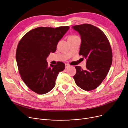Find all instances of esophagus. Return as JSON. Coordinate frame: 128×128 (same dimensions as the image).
I'll list each match as a JSON object with an SVG mask.
<instances>
[{
  "label": "esophagus",
  "mask_w": 128,
  "mask_h": 128,
  "mask_svg": "<svg viewBox=\"0 0 128 128\" xmlns=\"http://www.w3.org/2000/svg\"><path fill=\"white\" fill-rule=\"evenodd\" d=\"M70 66V65H69L68 64H65V68H69Z\"/></svg>",
  "instance_id": "34e87169"
}]
</instances>
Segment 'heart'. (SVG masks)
Wrapping results in <instances>:
<instances>
[{
  "mask_svg": "<svg viewBox=\"0 0 128 128\" xmlns=\"http://www.w3.org/2000/svg\"><path fill=\"white\" fill-rule=\"evenodd\" d=\"M75 37H77V36H76V35H71V36H70L68 37V39H69V38H72Z\"/></svg>",
  "mask_w": 128,
  "mask_h": 128,
  "instance_id": "b5f03b06",
  "label": "heart"
}]
</instances>
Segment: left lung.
I'll return each mask as SVG.
<instances>
[{
  "mask_svg": "<svg viewBox=\"0 0 128 128\" xmlns=\"http://www.w3.org/2000/svg\"><path fill=\"white\" fill-rule=\"evenodd\" d=\"M72 28L81 36L79 54L86 58V69L76 66L73 78L81 89L93 90L102 82L110 70L112 60L111 46L105 34L95 26L82 24Z\"/></svg>",
  "mask_w": 128,
  "mask_h": 128,
  "instance_id": "obj_1",
  "label": "left lung"
}]
</instances>
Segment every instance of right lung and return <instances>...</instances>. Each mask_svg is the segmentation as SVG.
I'll use <instances>...</instances> for the list:
<instances>
[{
  "instance_id": "right-lung-1",
  "label": "right lung",
  "mask_w": 128,
  "mask_h": 128,
  "mask_svg": "<svg viewBox=\"0 0 128 128\" xmlns=\"http://www.w3.org/2000/svg\"><path fill=\"white\" fill-rule=\"evenodd\" d=\"M68 26L56 28L39 27L22 38L16 51V60L20 75L32 91L44 94L56 85L58 73L65 69L64 63L48 65L46 58L55 52L59 40L68 30Z\"/></svg>"
}]
</instances>
